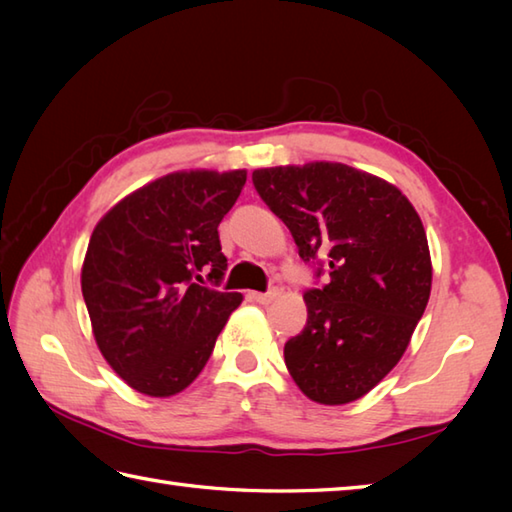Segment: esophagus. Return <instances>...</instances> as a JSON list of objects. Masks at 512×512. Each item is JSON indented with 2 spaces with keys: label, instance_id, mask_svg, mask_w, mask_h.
<instances>
[{
  "label": "esophagus",
  "instance_id": "1",
  "mask_svg": "<svg viewBox=\"0 0 512 512\" xmlns=\"http://www.w3.org/2000/svg\"><path fill=\"white\" fill-rule=\"evenodd\" d=\"M279 297V290H268V292H253V299L257 303H264V306H268V303H273L275 299Z\"/></svg>",
  "mask_w": 512,
  "mask_h": 512
}]
</instances>
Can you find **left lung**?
I'll return each instance as SVG.
<instances>
[{
    "label": "left lung",
    "mask_w": 512,
    "mask_h": 512,
    "mask_svg": "<svg viewBox=\"0 0 512 512\" xmlns=\"http://www.w3.org/2000/svg\"><path fill=\"white\" fill-rule=\"evenodd\" d=\"M253 184L303 262L328 255V284L303 295L306 328L284 347L292 380L321 405L363 398L396 367L427 308L420 215L394 184L341 162L255 169Z\"/></svg>",
    "instance_id": "1"
}]
</instances>
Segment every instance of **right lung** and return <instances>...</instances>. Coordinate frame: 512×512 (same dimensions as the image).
I'll list each match as a JSON object with an SVG mask.
<instances>
[{"label": "right lung", "mask_w": 512, "mask_h": 512, "mask_svg": "<svg viewBox=\"0 0 512 512\" xmlns=\"http://www.w3.org/2000/svg\"><path fill=\"white\" fill-rule=\"evenodd\" d=\"M246 171H176L129 193L90 237L81 290L105 361L145 396L169 398L204 369L239 292L217 286L222 217Z\"/></svg>", "instance_id": "add662e5"}]
</instances>
